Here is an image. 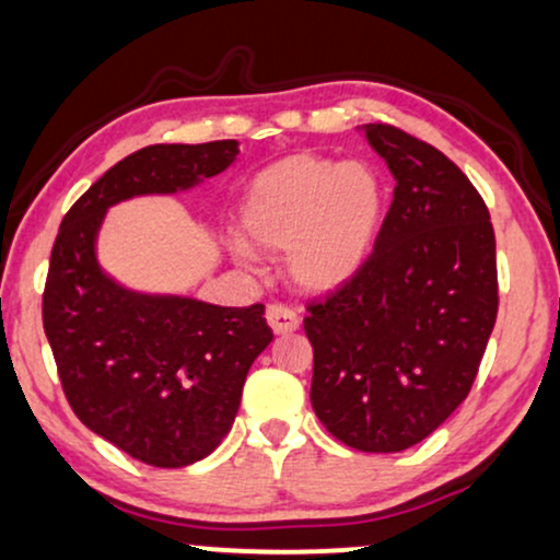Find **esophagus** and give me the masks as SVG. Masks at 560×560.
<instances>
[{"instance_id":"esophagus-1","label":"esophagus","mask_w":560,"mask_h":560,"mask_svg":"<svg viewBox=\"0 0 560 560\" xmlns=\"http://www.w3.org/2000/svg\"><path fill=\"white\" fill-rule=\"evenodd\" d=\"M267 322H270L275 334H293L301 326V316L290 306H285V303H272L267 308Z\"/></svg>"}]
</instances>
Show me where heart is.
Wrapping results in <instances>:
<instances>
[{
  "mask_svg": "<svg viewBox=\"0 0 560 560\" xmlns=\"http://www.w3.org/2000/svg\"><path fill=\"white\" fill-rule=\"evenodd\" d=\"M383 206L381 174L368 162L293 154L252 179L238 208V229L257 249L288 252L298 285L329 293L368 262ZM236 254L252 257L242 244Z\"/></svg>",
  "mask_w": 560,
  "mask_h": 560,
  "instance_id": "heart-1",
  "label": "heart"
}]
</instances>
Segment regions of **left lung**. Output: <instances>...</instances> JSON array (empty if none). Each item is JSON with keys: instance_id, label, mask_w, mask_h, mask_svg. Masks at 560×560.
Returning <instances> with one entry per match:
<instances>
[{"instance_id": "obj_1", "label": "left lung", "mask_w": 560, "mask_h": 560, "mask_svg": "<svg viewBox=\"0 0 560 560\" xmlns=\"http://www.w3.org/2000/svg\"><path fill=\"white\" fill-rule=\"evenodd\" d=\"M394 174L373 254L311 303V406L362 453H401L466 401L499 308L497 238L470 179L430 143L383 122L360 128Z\"/></svg>"}]
</instances>
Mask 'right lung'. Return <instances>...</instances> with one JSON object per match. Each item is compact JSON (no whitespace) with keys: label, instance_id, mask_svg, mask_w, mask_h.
<instances>
[{"label":"right lung","instance_id":"obj_1","mask_svg":"<svg viewBox=\"0 0 560 560\" xmlns=\"http://www.w3.org/2000/svg\"><path fill=\"white\" fill-rule=\"evenodd\" d=\"M238 141L156 143L110 166L58 229L43 329L84 427L156 468L213 453L234 424L252 362L272 342L265 306L138 293L97 262L107 208L198 187L236 162Z\"/></svg>","mask_w":560,"mask_h":560}]
</instances>
